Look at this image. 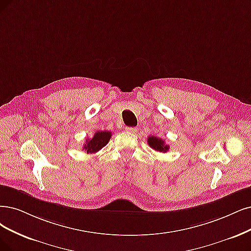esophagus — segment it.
Listing matches in <instances>:
<instances>
[{"instance_id": "1", "label": "esophagus", "mask_w": 251, "mask_h": 251, "mask_svg": "<svg viewBox=\"0 0 251 251\" xmlns=\"http://www.w3.org/2000/svg\"><path fill=\"white\" fill-rule=\"evenodd\" d=\"M126 131L130 132V133H135L137 131L136 127H126Z\"/></svg>"}]
</instances>
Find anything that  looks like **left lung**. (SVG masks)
I'll list each match as a JSON object with an SVG mask.
<instances>
[{"mask_svg":"<svg viewBox=\"0 0 251 251\" xmlns=\"http://www.w3.org/2000/svg\"><path fill=\"white\" fill-rule=\"evenodd\" d=\"M148 144L152 148V149L159 151V152H168L170 147L169 145H165L164 141L159 137H156L154 135H150L148 137Z\"/></svg>","mask_w":251,"mask_h":251,"instance_id":"left-lung-1","label":"left lung"}]
</instances>
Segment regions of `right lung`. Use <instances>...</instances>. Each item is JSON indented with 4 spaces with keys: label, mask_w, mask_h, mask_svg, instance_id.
<instances>
[{
    "label": "right lung",
    "mask_w": 251,
    "mask_h": 251,
    "mask_svg": "<svg viewBox=\"0 0 251 251\" xmlns=\"http://www.w3.org/2000/svg\"><path fill=\"white\" fill-rule=\"evenodd\" d=\"M110 137H111L110 131H105V130L97 131L91 140L88 138L82 149L87 153H96L99 150H101L104 146H106V144L110 140Z\"/></svg>",
    "instance_id": "right-lung-1"
}]
</instances>
